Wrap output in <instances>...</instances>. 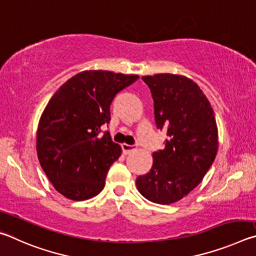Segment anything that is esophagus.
<instances>
[{
  "label": "esophagus",
  "instance_id": "obj_1",
  "mask_svg": "<svg viewBox=\"0 0 256 256\" xmlns=\"http://www.w3.org/2000/svg\"><path fill=\"white\" fill-rule=\"evenodd\" d=\"M134 149H136V146H130V144H122V150H123L124 154H128L130 152H132Z\"/></svg>",
  "mask_w": 256,
  "mask_h": 256
}]
</instances>
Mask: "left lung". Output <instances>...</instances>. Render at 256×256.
<instances>
[{
    "instance_id": "left-lung-1",
    "label": "left lung",
    "mask_w": 256,
    "mask_h": 256,
    "mask_svg": "<svg viewBox=\"0 0 256 256\" xmlns=\"http://www.w3.org/2000/svg\"><path fill=\"white\" fill-rule=\"evenodd\" d=\"M154 99V122L166 130L164 148L152 154V167L136 178V188L149 201L170 204L200 184L218 150L214 110L190 79L183 76H144Z\"/></svg>"
}]
</instances>
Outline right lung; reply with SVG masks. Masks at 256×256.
Listing matches in <instances>:
<instances>
[{
  "label": "right lung",
  "mask_w": 256,
  "mask_h": 256,
  "mask_svg": "<svg viewBox=\"0 0 256 256\" xmlns=\"http://www.w3.org/2000/svg\"><path fill=\"white\" fill-rule=\"evenodd\" d=\"M138 79L110 71H84L50 98L37 131L40 166L55 190L70 200L96 196L105 186L120 146L102 126L110 120V104Z\"/></svg>",
  "instance_id": "right-lung-1"
}]
</instances>
